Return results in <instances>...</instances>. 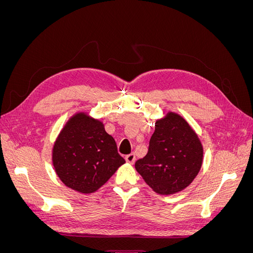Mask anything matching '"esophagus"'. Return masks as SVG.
Masks as SVG:
<instances>
[{
  "label": "esophagus",
  "mask_w": 253,
  "mask_h": 253,
  "mask_svg": "<svg viewBox=\"0 0 253 253\" xmlns=\"http://www.w3.org/2000/svg\"><path fill=\"white\" fill-rule=\"evenodd\" d=\"M135 159H136V157H135V154H133V153H132V154H128V155L126 156V160L128 164H134Z\"/></svg>",
  "instance_id": "34e87169"
}]
</instances>
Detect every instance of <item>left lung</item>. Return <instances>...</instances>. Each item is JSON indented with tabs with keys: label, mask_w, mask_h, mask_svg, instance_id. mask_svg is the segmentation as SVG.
Instances as JSON below:
<instances>
[{
	"label": "left lung",
	"mask_w": 253,
	"mask_h": 253,
	"mask_svg": "<svg viewBox=\"0 0 253 253\" xmlns=\"http://www.w3.org/2000/svg\"><path fill=\"white\" fill-rule=\"evenodd\" d=\"M203 163V147L192 128L179 115L169 113L158 120L148 153L135 163L144 181L155 192H179L195 178Z\"/></svg>",
	"instance_id": "left-lung-1"
}]
</instances>
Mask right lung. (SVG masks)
<instances>
[{"instance_id":"right-lung-1","label":"right lung","mask_w":253,"mask_h":253,"mask_svg":"<svg viewBox=\"0 0 253 253\" xmlns=\"http://www.w3.org/2000/svg\"><path fill=\"white\" fill-rule=\"evenodd\" d=\"M55 170L65 185L81 193L95 192L126 163L99 120L77 114L53 145Z\"/></svg>"}]
</instances>
